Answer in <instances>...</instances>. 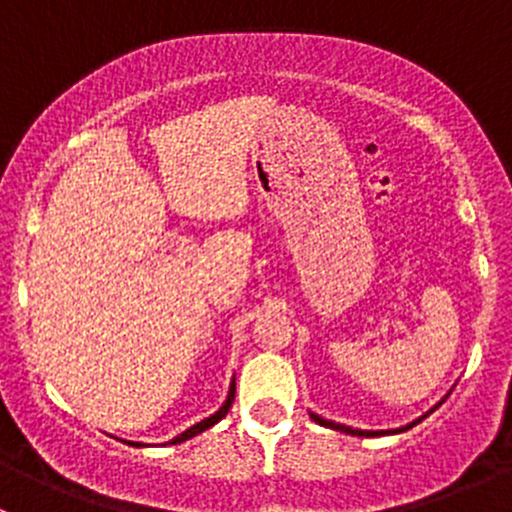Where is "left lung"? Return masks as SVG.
Segmentation results:
<instances>
[{"label": "left lung", "instance_id": "8db88e82", "mask_svg": "<svg viewBox=\"0 0 512 512\" xmlns=\"http://www.w3.org/2000/svg\"><path fill=\"white\" fill-rule=\"evenodd\" d=\"M443 399H446V396H443ZM443 399L438 401L436 406H441L443 404ZM436 406H433L431 411H436ZM431 411H426V414L423 416H418L416 421H411V423H406V426H401V428H389V431H364V428H352V426H344V423H334V421H327V418H322V416H317V414H312V411H309V416L314 418V421L319 423V426H327V428H334V431H342V433H349V436H366V438H374V436H394V433H404V431H409V428H414L418 421H421V418H426L428 414H431Z\"/></svg>", "mask_w": 512, "mask_h": 512}]
</instances>
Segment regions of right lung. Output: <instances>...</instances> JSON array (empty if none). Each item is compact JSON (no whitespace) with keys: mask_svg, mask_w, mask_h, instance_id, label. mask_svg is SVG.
I'll use <instances>...</instances> for the list:
<instances>
[{"mask_svg":"<svg viewBox=\"0 0 512 512\" xmlns=\"http://www.w3.org/2000/svg\"><path fill=\"white\" fill-rule=\"evenodd\" d=\"M232 399H235V376H232V381H230V389H227V399L223 401V406H220V409L215 411V414H210L208 418H203V421H198V423H195V426L185 428L183 433H178V436H175V438H170V441H168L170 446H175V443H183V441H188V438L198 436V433L208 431L210 426H215V423H218L220 418H225V416H227V411H230V406H232ZM123 443H128V446L143 448V443H141V441H123Z\"/></svg>","mask_w":512,"mask_h":512,"instance_id":"add662e5","label":"right lung"}]
</instances>
